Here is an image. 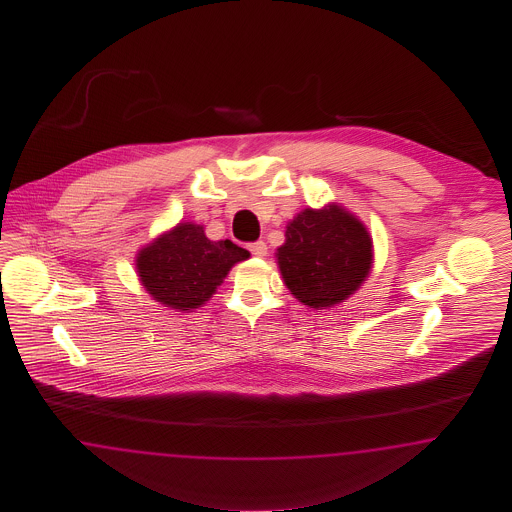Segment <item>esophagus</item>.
I'll list each match as a JSON object with an SVG mask.
<instances>
[{
  "instance_id": "1",
  "label": "esophagus",
  "mask_w": 512,
  "mask_h": 512,
  "mask_svg": "<svg viewBox=\"0 0 512 512\" xmlns=\"http://www.w3.org/2000/svg\"><path fill=\"white\" fill-rule=\"evenodd\" d=\"M249 251H251V255H255V257H264L266 255V244H264L263 240H257V242H251L248 246Z\"/></svg>"
}]
</instances>
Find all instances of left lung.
Here are the masks:
<instances>
[{
	"mask_svg": "<svg viewBox=\"0 0 512 512\" xmlns=\"http://www.w3.org/2000/svg\"><path fill=\"white\" fill-rule=\"evenodd\" d=\"M287 289L304 306L326 310L340 304L366 281L373 261L370 233L338 204L306 208L287 225L278 248Z\"/></svg>",
	"mask_w": 512,
	"mask_h": 512,
	"instance_id": "8db88e82",
	"label": "left lung"
}]
</instances>
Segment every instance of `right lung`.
<instances>
[{
  "label": "right lung",
  "mask_w": 512,
  "mask_h": 512,
  "mask_svg": "<svg viewBox=\"0 0 512 512\" xmlns=\"http://www.w3.org/2000/svg\"><path fill=\"white\" fill-rule=\"evenodd\" d=\"M248 249L231 240L212 242L195 223H180L137 255V272L154 300L178 311L201 308Z\"/></svg>",
  "instance_id": "obj_1"
}]
</instances>
